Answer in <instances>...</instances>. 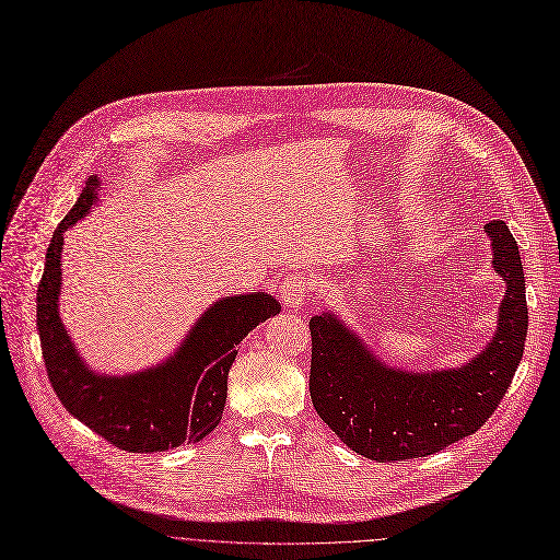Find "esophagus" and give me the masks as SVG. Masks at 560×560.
Masks as SVG:
<instances>
[{"mask_svg": "<svg viewBox=\"0 0 560 560\" xmlns=\"http://www.w3.org/2000/svg\"><path fill=\"white\" fill-rule=\"evenodd\" d=\"M314 293V281L304 277V275H291L285 277L283 285H281V298L285 308H291V312H300V308L308 302Z\"/></svg>", "mask_w": 560, "mask_h": 560, "instance_id": "1", "label": "esophagus"}]
</instances>
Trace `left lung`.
<instances>
[{
  "label": "left lung",
  "mask_w": 560,
  "mask_h": 560,
  "mask_svg": "<svg viewBox=\"0 0 560 560\" xmlns=\"http://www.w3.org/2000/svg\"><path fill=\"white\" fill-rule=\"evenodd\" d=\"M493 272L505 283L493 337L468 362L410 371L389 366L332 312L308 320L312 389L320 420L371 462L441 452L478 431L501 404L524 355L528 329L524 267L505 221L485 225Z\"/></svg>",
  "instance_id": "left-lung-1"
}]
</instances>
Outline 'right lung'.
I'll list each match as a JSON object with an SVG mask.
<instances>
[{
  "label": "right lung",
  "mask_w": 560,
  "mask_h": 560,
  "mask_svg": "<svg viewBox=\"0 0 560 560\" xmlns=\"http://www.w3.org/2000/svg\"><path fill=\"white\" fill-rule=\"evenodd\" d=\"M101 179L85 182L73 210L57 225L36 291V327L55 395L75 420L127 452H165L202 441L221 422L228 371L240 341L281 312L277 298L242 293L207 306L163 362L124 376L94 371L78 353L59 316L65 233L90 214Z\"/></svg>",
  "instance_id": "1"
}]
</instances>
